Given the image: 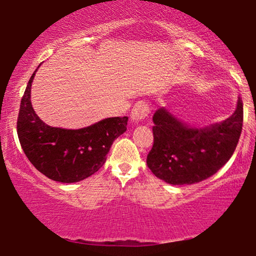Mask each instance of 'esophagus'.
Listing matches in <instances>:
<instances>
[{
  "instance_id": "esophagus-1",
  "label": "esophagus",
  "mask_w": 256,
  "mask_h": 256,
  "mask_svg": "<svg viewBox=\"0 0 256 256\" xmlns=\"http://www.w3.org/2000/svg\"><path fill=\"white\" fill-rule=\"evenodd\" d=\"M150 113V108L145 102H136L131 112V120L134 122H139L144 120Z\"/></svg>"
}]
</instances>
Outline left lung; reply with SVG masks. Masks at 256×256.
<instances>
[{
    "mask_svg": "<svg viewBox=\"0 0 256 256\" xmlns=\"http://www.w3.org/2000/svg\"><path fill=\"white\" fill-rule=\"evenodd\" d=\"M154 146L146 164L172 186L202 182L218 172L234 154L244 122L241 99L230 117L204 126L184 122L166 108L154 114Z\"/></svg>",
    "mask_w": 256,
    "mask_h": 256,
    "instance_id": "8db88e82",
    "label": "left lung"
}]
</instances>
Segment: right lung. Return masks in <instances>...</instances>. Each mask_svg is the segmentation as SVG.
Wrapping results in <instances>:
<instances>
[{
    "label": "right lung",
    "mask_w": 256,
    "mask_h": 256,
    "mask_svg": "<svg viewBox=\"0 0 256 256\" xmlns=\"http://www.w3.org/2000/svg\"><path fill=\"white\" fill-rule=\"evenodd\" d=\"M36 70L32 74L21 100L18 140L29 162L48 178L61 183L80 182L104 166L114 139L126 131L128 118H106L78 130L47 125L35 113L30 102Z\"/></svg>",
    "instance_id": "obj_1"
}]
</instances>
